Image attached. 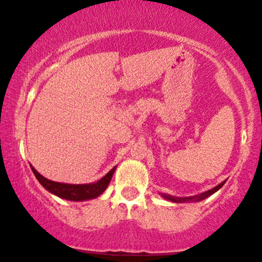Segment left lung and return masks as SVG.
Here are the masks:
<instances>
[{"label":"left lung","mask_w":262,"mask_h":262,"mask_svg":"<svg viewBox=\"0 0 262 262\" xmlns=\"http://www.w3.org/2000/svg\"><path fill=\"white\" fill-rule=\"evenodd\" d=\"M225 182L220 183L219 185L215 188L210 189V190L205 191V193H201L200 195H195V196H185V198H177V196H172V195H168V194H161L163 198H165L166 200H169L172 201V203H189V201H201L204 199H206V198H209L210 195H212L213 193H216L219 189H221L223 187V184H225Z\"/></svg>","instance_id":"obj_1"}]
</instances>
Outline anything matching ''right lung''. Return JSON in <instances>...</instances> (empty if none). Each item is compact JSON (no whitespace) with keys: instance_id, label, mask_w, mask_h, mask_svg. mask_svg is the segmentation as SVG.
Listing matches in <instances>:
<instances>
[{"instance_id":"1","label":"right lung","mask_w":262,"mask_h":262,"mask_svg":"<svg viewBox=\"0 0 262 262\" xmlns=\"http://www.w3.org/2000/svg\"><path fill=\"white\" fill-rule=\"evenodd\" d=\"M30 167L37 181L40 182V184L42 185L46 190L57 195L58 198L71 201H85L95 199V198L100 196V195L106 190V188L108 187L113 173L116 171V167H113L105 177H102L96 183H90V184H67V183L50 181V179L42 177L33 166Z\"/></svg>"}]
</instances>
